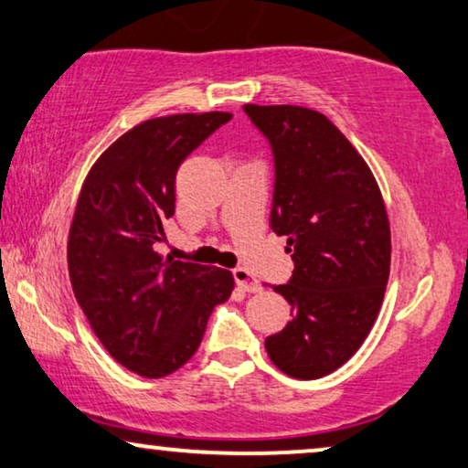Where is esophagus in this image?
Returning a JSON list of instances; mask_svg holds the SVG:
<instances>
[{"instance_id":"esophagus-1","label":"esophagus","mask_w":468,"mask_h":468,"mask_svg":"<svg viewBox=\"0 0 468 468\" xmlns=\"http://www.w3.org/2000/svg\"><path fill=\"white\" fill-rule=\"evenodd\" d=\"M232 278H234L236 286H239L240 291H245V292H258V291H261V284H258V280L253 278L250 271L243 269V267L232 269Z\"/></svg>"}]
</instances>
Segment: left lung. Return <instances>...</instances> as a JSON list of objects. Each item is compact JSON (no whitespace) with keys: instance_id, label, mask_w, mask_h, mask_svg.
I'll use <instances>...</instances> for the list:
<instances>
[{"instance_id":"left-lung-1","label":"left lung","mask_w":468,"mask_h":468,"mask_svg":"<svg viewBox=\"0 0 468 468\" xmlns=\"http://www.w3.org/2000/svg\"><path fill=\"white\" fill-rule=\"evenodd\" d=\"M243 111L273 154L271 229L286 236L295 262L286 284L271 286L292 319L264 347L280 371L316 379L343 367L378 319L390 271L384 199L362 155L321 112Z\"/></svg>"}]
</instances>
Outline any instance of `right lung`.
<instances>
[{
  "instance_id": "right-lung-1",
  "label": "right lung",
  "mask_w": 468,
  "mask_h": 468,
  "mask_svg": "<svg viewBox=\"0 0 468 468\" xmlns=\"http://www.w3.org/2000/svg\"><path fill=\"white\" fill-rule=\"evenodd\" d=\"M229 119L143 121L101 154L80 193L67 251L75 299L108 354L143 378L186 365L212 310L232 295L229 271L154 251L176 212L177 169Z\"/></svg>"
}]
</instances>
